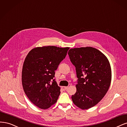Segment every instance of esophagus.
<instances>
[{"instance_id": "esophagus-1", "label": "esophagus", "mask_w": 127, "mask_h": 127, "mask_svg": "<svg viewBox=\"0 0 127 127\" xmlns=\"http://www.w3.org/2000/svg\"><path fill=\"white\" fill-rule=\"evenodd\" d=\"M62 89L64 91H65L68 89V87H62Z\"/></svg>"}]
</instances>
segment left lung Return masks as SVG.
<instances>
[{
	"mask_svg": "<svg viewBox=\"0 0 127 127\" xmlns=\"http://www.w3.org/2000/svg\"><path fill=\"white\" fill-rule=\"evenodd\" d=\"M68 54L78 79L72 101L81 109L91 108L102 99L110 87V63L103 53L92 47L71 48Z\"/></svg>",
	"mask_w": 127,
	"mask_h": 127,
	"instance_id": "1",
	"label": "left lung"
}]
</instances>
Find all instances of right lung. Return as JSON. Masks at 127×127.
Instances as JSON below:
<instances>
[{"label": "right lung", "instance_id": "1", "mask_svg": "<svg viewBox=\"0 0 127 127\" xmlns=\"http://www.w3.org/2000/svg\"><path fill=\"white\" fill-rule=\"evenodd\" d=\"M69 48L38 47L32 50L26 57L22 75L23 89L30 100L40 109H48L58 100L60 88L53 78Z\"/></svg>", "mask_w": 127, "mask_h": 127}]
</instances>
